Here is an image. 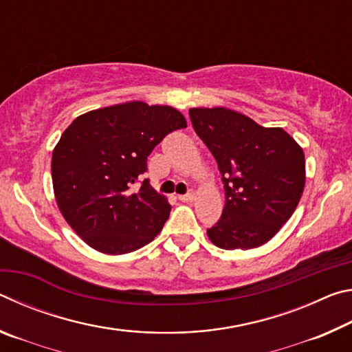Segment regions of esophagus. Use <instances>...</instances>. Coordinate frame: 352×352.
I'll return each mask as SVG.
<instances>
[{
    "instance_id": "34e87169",
    "label": "esophagus",
    "mask_w": 352,
    "mask_h": 352,
    "mask_svg": "<svg viewBox=\"0 0 352 352\" xmlns=\"http://www.w3.org/2000/svg\"><path fill=\"white\" fill-rule=\"evenodd\" d=\"M195 199V192L192 189L189 190L188 194H184V195H178V200H182V201H192Z\"/></svg>"
}]
</instances>
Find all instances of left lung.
I'll use <instances>...</instances> for the list:
<instances>
[{
  "label": "left lung",
  "instance_id": "8db88e82",
  "mask_svg": "<svg viewBox=\"0 0 352 352\" xmlns=\"http://www.w3.org/2000/svg\"><path fill=\"white\" fill-rule=\"evenodd\" d=\"M195 133L216 158L225 208L206 234L223 250L264 245L292 217L306 183L300 144L281 127H262L239 111L190 109Z\"/></svg>",
  "mask_w": 352,
  "mask_h": 352
}]
</instances>
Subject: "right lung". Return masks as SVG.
Instances as JSON below:
<instances>
[{
    "label": "right lung",
    "mask_w": 352,
    "mask_h": 352,
    "mask_svg": "<svg viewBox=\"0 0 352 352\" xmlns=\"http://www.w3.org/2000/svg\"><path fill=\"white\" fill-rule=\"evenodd\" d=\"M186 127L169 105L141 100L77 116L52 152L58 210L82 241L105 254H126L155 239L170 205L148 180L147 157L166 135Z\"/></svg>",
    "instance_id": "right-lung-1"
}]
</instances>
